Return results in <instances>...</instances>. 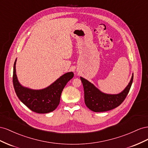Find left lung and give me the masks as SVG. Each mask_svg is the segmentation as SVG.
Instances as JSON below:
<instances>
[{"label":"left lung","instance_id":"left-lung-1","mask_svg":"<svg viewBox=\"0 0 148 148\" xmlns=\"http://www.w3.org/2000/svg\"><path fill=\"white\" fill-rule=\"evenodd\" d=\"M84 90V101L86 106L94 112H102L115 108L123 102L127 96L133 80V74L128 86L119 94H108L100 91L87 79L80 77Z\"/></svg>","mask_w":148,"mask_h":148}]
</instances>
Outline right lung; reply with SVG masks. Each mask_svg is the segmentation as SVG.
Masks as SVG:
<instances>
[{
	"mask_svg": "<svg viewBox=\"0 0 148 148\" xmlns=\"http://www.w3.org/2000/svg\"><path fill=\"white\" fill-rule=\"evenodd\" d=\"M16 62L14 65L13 84L16 95L23 104L38 113H48L55 110L60 102L61 95L66 84L74 77L73 72L67 73L47 87L32 89L21 85L16 74Z\"/></svg>",
	"mask_w": 148,
	"mask_h": 148,
	"instance_id": "right-lung-1",
	"label": "right lung"
}]
</instances>
